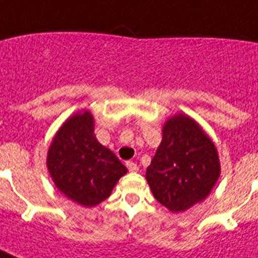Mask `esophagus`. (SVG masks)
Segmentation results:
<instances>
[{"mask_svg":"<svg viewBox=\"0 0 258 258\" xmlns=\"http://www.w3.org/2000/svg\"><path fill=\"white\" fill-rule=\"evenodd\" d=\"M125 165H127V169H128L130 172H138V170H139V166L136 165L134 161H128Z\"/></svg>","mask_w":258,"mask_h":258,"instance_id":"obj_1","label":"esophagus"}]
</instances>
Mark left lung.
Masks as SVG:
<instances>
[{
  "mask_svg": "<svg viewBox=\"0 0 258 258\" xmlns=\"http://www.w3.org/2000/svg\"><path fill=\"white\" fill-rule=\"evenodd\" d=\"M219 174V157L209 136L189 116L170 118L146 173L157 202L172 213L185 211L209 196Z\"/></svg>",
  "mask_w": 258,
  "mask_h": 258,
  "instance_id": "left-lung-1",
  "label": "left lung"
}]
</instances>
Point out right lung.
Returning a JSON list of instances; mask_svg holds the SVG:
<instances>
[{"instance_id":"1","label":"right lung","mask_w":258,"mask_h":258,"mask_svg":"<svg viewBox=\"0 0 258 258\" xmlns=\"http://www.w3.org/2000/svg\"><path fill=\"white\" fill-rule=\"evenodd\" d=\"M57 189L79 205L96 206L110 196L127 168L94 136L89 111L69 118L51 143L47 157Z\"/></svg>"}]
</instances>
